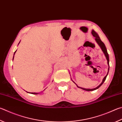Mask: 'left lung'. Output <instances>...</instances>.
Segmentation results:
<instances>
[{
	"mask_svg": "<svg viewBox=\"0 0 122 122\" xmlns=\"http://www.w3.org/2000/svg\"><path fill=\"white\" fill-rule=\"evenodd\" d=\"M92 34L93 36L95 37V39H96L97 43L98 44V45L100 46V47H101L102 51L104 53V54H105V56H106V59H107V63H108V66H109V67H108V71L107 74L106 75V76L103 78V80H102V81L101 83L100 84V85H99L98 86H97V87L94 88H92V89H90V88H82V87H79L78 86H77V85H76L77 86V87H78L80 88H81V89H83V90H84L87 91H92L96 90L98 89V88H99L100 87V86H101L102 85L103 83H104V81H105L106 79V77H107V75H108V72H109V55H108V54L107 51V49H106V46H105V44H104V43H103V42L101 41V40L100 39V37H99V35H98V34H97V33L95 32L93 30H92Z\"/></svg>",
	"mask_w": 122,
	"mask_h": 122,
	"instance_id": "left-lung-1",
	"label": "left lung"
}]
</instances>
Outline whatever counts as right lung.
<instances>
[{
	"mask_svg": "<svg viewBox=\"0 0 122 122\" xmlns=\"http://www.w3.org/2000/svg\"><path fill=\"white\" fill-rule=\"evenodd\" d=\"M20 42H19V43H20ZM16 52V51H15V52H14V56H13V60L14 59V54H15V52ZM31 94H38V93H31Z\"/></svg>",
	"mask_w": 122,
	"mask_h": 122,
	"instance_id": "1",
	"label": "right lung"
}]
</instances>
